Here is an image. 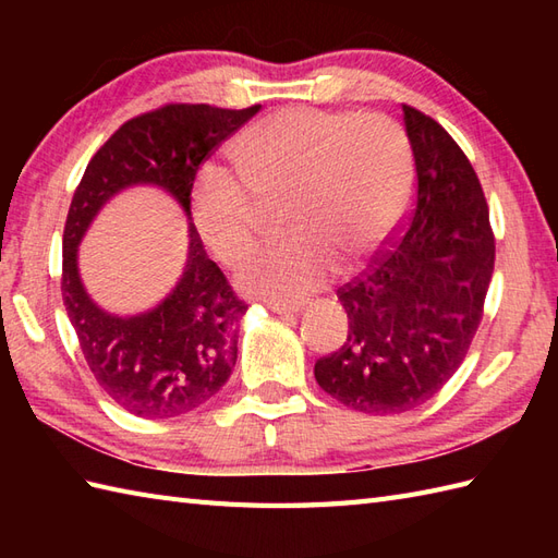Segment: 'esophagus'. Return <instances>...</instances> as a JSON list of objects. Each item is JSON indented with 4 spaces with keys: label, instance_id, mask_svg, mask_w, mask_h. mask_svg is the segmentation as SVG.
I'll return each mask as SVG.
<instances>
[{
    "label": "esophagus",
    "instance_id": "34e87169",
    "mask_svg": "<svg viewBox=\"0 0 558 558\" xmlns=\"http://www.w3.org/2000/svg\"><path fill=\"white\" fill-rule=\"evenodd\" d=\"M268 310L272 314H280V316H290V314H300L304 310V304H280V302H270Z\"/></svg>",
    "mask_w": 558,
    "mask_h": 558
}]
</instances>
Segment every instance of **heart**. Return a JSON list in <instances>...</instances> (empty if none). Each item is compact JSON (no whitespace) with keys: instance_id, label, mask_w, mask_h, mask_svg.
<instances>
[{"instance_id":"obj_1","label":"heart","mask_w":558,"mask_h":558,"mask_svg":"<svg viewBox=\"0 0 558 558\" xmlns=\"http://www.w3.org/2000/svg\"><path fill=\"white\" fill-rule=\"evenodd\" d=\"M242 180L218 168L198 174L192 210L201 240L236 268L256 252L268 208L286 201V242L244 270L242 288L292 304L324 288L338 264L360 266L405 213L410 138L378 112L286 108L234 141Z\"/></svg>"}]
</instances>
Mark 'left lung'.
<instances>
[{"mask_svg":"<svg viewBox=\"0 0 558 558\" xmlns=\"http://www.w3.org/2000/svg\"><path fill=\"white\" fill-rule=\"evenodd\" d=\"M417 170L405 234L338 290L348 340L314 366L330 398L400 414L434 398L465 360L494 272V234L465 153L432 117L402 105Z\"/></svg>","mask_w":558,"mask_h":558,"instance_id":"obj_1","label":"left lung"}]
</instances>
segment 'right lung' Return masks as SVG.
<instances>
[{"mask_svg":"<svg viewBox=\"0 0 558 558\" xmlns=\"http://www.w3.org/2000/svg\"><path fill=\"white\" fill-rule=\"evenodd\" d=\"M260 110L165 105L134 117L90 158L71 198L62 240V298L83 357L100 388L136 417L168 420L204 405L236 362L246 304L206 256L189 222L186 264L168 298L134 316L105 312L83 288L78 244L100 208L124 189L158 186L192 220L198 165Z\"/></svg>","mask_w":558,"mask_h":558,"instance_id":"right-lung-1","label":"right lung"}]
</instances>
